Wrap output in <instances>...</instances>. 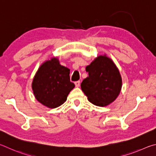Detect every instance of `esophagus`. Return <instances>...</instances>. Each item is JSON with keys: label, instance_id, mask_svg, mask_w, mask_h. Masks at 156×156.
<instances>
[{"label": "esophagus", "instance_id": "obj_1", "mask_svg": "<svg viewBox=\"0 0 156 156\" xmlns=\"http://www.w3.org/2000/svg\"><path fill=\"white\" fill-rule=\"evenodd\" d=\"M80 81H75V86L76 87H80Z\"/></svg>", "mask_w": 156, "mask_h": 156}]
</instances>
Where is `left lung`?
Listing matches in <instances>:
<instances>
[{
    "mask_svg": "<svg viewBox=\"0 0 156 156\" xmlns=\"http://www.w3.org/2000/svg\"><path fill=\"white\" fill-rule=\"evenodd\" d=\"M86 70L88 76L83 80L81 88L89 101L100 107L114 101L121 92L122 79L112 60L105 55H99Z\"/></svg>",
    "mask_w": 156,
    "mask_h": 156,
    "instance_id": "8db88e82",
    "label": "left lung"
}]
</instances>
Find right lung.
Segmentation results:
<instances>
[{"label": "right lung", "mask_w": 156, "mask_h": 156, "mask_svg": "<svg viewBox=\"0 0 156 156\" xmlns=\"http://www.w3.org/2000/svg\"><path fill=\"white\" fill-rule=\"evenodd\" d=\"M74 88L75 84L70 81V69L60 64L57 57L40 66L32 82L35 99L49 108L62 105Z\"/></svg>", "instance_id": "obj_1"}]
</instances>
